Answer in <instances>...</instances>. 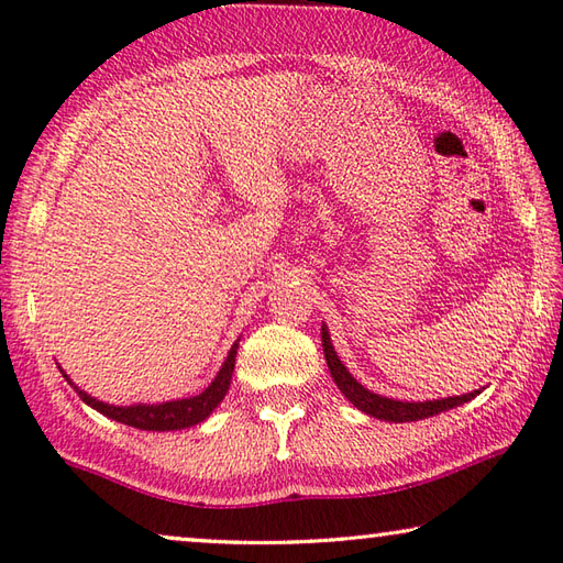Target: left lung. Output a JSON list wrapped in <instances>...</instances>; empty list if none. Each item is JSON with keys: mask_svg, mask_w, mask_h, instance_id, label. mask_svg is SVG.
Instances as JSON below:
<instances>
[{"mask_svg": "<svg viewBox=\"0 0 563 563\" xmlns=\"http://www.w3.org/2000/svg\"><path fill=\"white\" fill-rule=\"evenodd\" d=\"M320 338H323V352H325V362H328V369L332 382L338 384V388L342 391L350 404L366 412V416L378 418V420H388V422H416V420H426L438 416V412H444L450 408H456L462 404H468V400L476 398L484 388H476L472 394H462V396H450V398H438V400H396V398H386V396H378L369 388H364L357 378H354L347 366L340 362L335 347H332V340H330V332L328 325L323 323L320 325Z\"/></svg>", "mask_w": 563, "mask_h": 563, "instance_id": "obj_1", "label": "left lung"}]
</instances>
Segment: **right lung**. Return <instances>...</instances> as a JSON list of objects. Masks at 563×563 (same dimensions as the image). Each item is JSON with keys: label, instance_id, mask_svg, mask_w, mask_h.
Segmentation results:
<instances>
[{"label": "right lung", "instance_id": "1", "mask_svg": "<svg viewBox=\"0 0 563 563\" xmlns=\"http://www.w3.org/2000/svg\"><path fill=\"white\" fill-rule=\"evenodd\" d=\"M238 342H233L231 352L223 362L221 369H218L216 378L209 384V388H203L201 394L189 396V398H177V400H165V404H131V406H113L104 404L95 396H89L82 391L70 376H67L63 369L65 382L70 384L77 396L85 400L89 408L99 410L101 416H107L117 422H123V426H131L137 430H153V432H169V430H185L191 426H199L206 418L211 416L216 406L225 398L228 388H231V378L235 369V354H238Z\"/></svg>", "mask_w": 563, "mask_h": 563}]
</instances>
